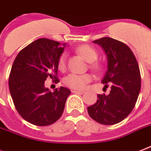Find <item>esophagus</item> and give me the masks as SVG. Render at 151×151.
<instances>
[{
	"label": "esophagus",
	"mask_w": 151,
	"mask_h": 151,
	"mask_svg": "<svg viewBox=\"0 0 151 151\" xmlns=\"http://www.w3.org/2000/svg\"><path fill=\"white\" fill-rule=\"evenodd\" d=\"M72 93H76V94H83L84 93V91L72 90Z\"/></svg>",
	"instance_id": "34e87169"
}]
</instances>
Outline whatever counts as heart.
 I'll return each mask as SVG.
<instances>
[{"instance_id":"1","label":"heart","mask_w":151,"mask_h":151,"mask_svg":"<svg viewBox=\"0 0 151 151\" xmlns=\"http://www.w3.org/2000/svg\"><path fill=\"white\" fill-rule=\"evenodd\" d=\"M77 51L82 57L91 63V67L93 69H100L101 65L96 62L98 54L96 49L89 45H81L77 48ZM67 63V53L63 52L58 58V67L61 71L65 70ZM93 75L90 73L86 74H78V73H70L64 78V84L69 88L73 89H84L91 81L93 80Z\"/></svg>"}]
</instances>
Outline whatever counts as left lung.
<instances>
[{"label": "left lung", "instance_id": "left-lung-1", "mask_svg": "<svg viewBox=\"0 0 151 151\" xmlns=\"http://www.w3.org/2000/svg\"><path fill=\"white\" fill-rule=\"evenodd\" d=\"M106 53L108 69L101 82L111 86L108 95L98 94L97 101L88 107L89 116L99 124L112 125L124 120L134 109L141 88L139 64L125 43L109 37L94 40Z\"/></svg>", "mask_w": 151, "mask_h": 151}]
</instances>
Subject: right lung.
I'll use <instances>...</instances> for the list:
<instances>
[{"label": "right lung", "instance_id": "1", "mask_svg": "<svg viewBox=\"0 0 151 151\" xmlns=\"http://www.w3.org/2000/svg\"><path fill=\"white\" fill-rule=\"evenodd\" d=\"M64 47L54 40L39 39L20 50L12 65V99L18 113L30 124L48 126L63 115L70 90L60 87L52 93L45 88L44 82L47 78L59 82L58 60Z\"/></svg>", "mask_w": 151, "mask_h": 151}]
</instances>
